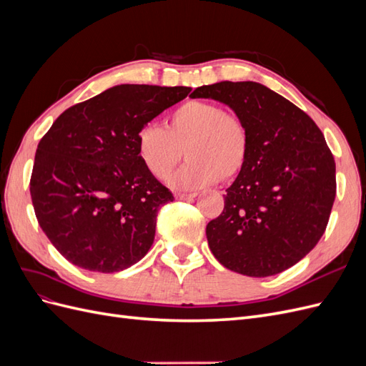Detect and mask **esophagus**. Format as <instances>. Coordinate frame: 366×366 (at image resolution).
<instances>
[{"label":"esophagus","instance_id":"obj_1","mask_svg":"<svg viewBox=\"0 0 366 366\" xmlns=\"http://www.w3.org/2000/svg\"><path fill=\"white\" fill-rule=\"evenodd\" d=\"M175 197L179 198V200H189V198L197 197V194L195 192H191V194H177Z\"/></svg>","mask_w":366,"mask_h":366}]
</instances>
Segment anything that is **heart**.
Here are the masks:
<instances>
[{
    "label": "heart",
    "instance_id": "obj_1",
    "mask_svg": "<svg viewBox=\"0 0 366 366\" xmlns=\"http://www.w3.org/2000/svg\"><path fill=\"white\" fill-rule=\"evenodd\" d=\"M142 163L156 179L164 180L183 159L184 168L171 177L175 189L232 180L244 169L250 154V132L239 116L204 101H187L166 117L164 129L142 128L137 136Z\"/></svg>",
    "mask_w": 366,
    "mask_h": 366
}]
</instances>
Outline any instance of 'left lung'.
Returning <instances> with one entry per match:
<instances>
[{"label":"left lung","mask_w":366,"mask_h":366,"mask_svg":"<svg viewBox=\"0 0 366 366\" xmlns=\"http://www.w3.org/2000/svg\"><path fill=\"white\" fill-rule=\"evenodd\" d=\"M192 99L234 109L250 132L249 160L226 189L206 237L226 269L252 278L287 270L324 235L336 197V164L302 109L258 82L198 86Z\"/></svg>","instance_id":"obj_1"}]
</instances>
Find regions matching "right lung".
Listing matches in <instances>:
<instances>
[{
	"instance_id": "1",
	"label": "right lung",
	"mask_w": 366,
	"mask_h": 366,
	"mask_svg": "<svg viewBox=\"0 0 366 366\" xmlns=\"http://www.w3.org/2000/svg\"><path fill=\"white\" fill-rule=\"evenodd\" d=\"M189 86L122 84L70 107L39 142L30 179L38 223L77 267L114 273L139 262L174 200L137 152L142 128Z\"/></svg>"
}]
</instances>
